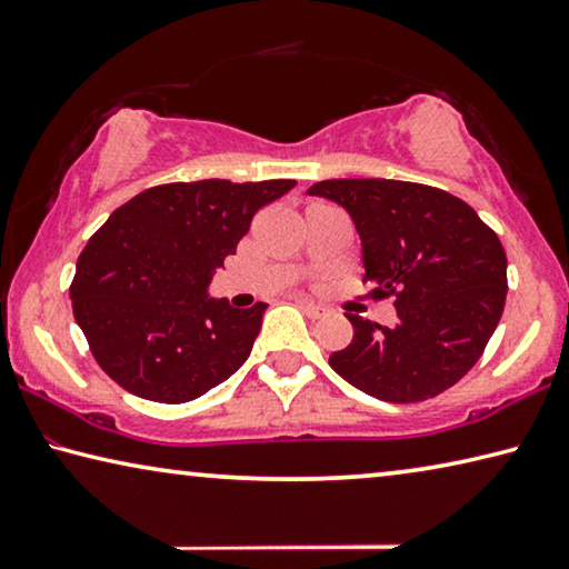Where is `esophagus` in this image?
I'll return each instance as SVG.
<instances>
[{
	"instance_id": "obj_1",
	"label": "esophagus",
	"mask_w": 569,
	"mask_h": 569,
	"mask_svg": "<svg viewBox=\"0 0 569 569\" xmlns=\"http://www.w3.org/2000/svg\"><path fill=\"white\" fill-rule=\"evenodd\" d=\"M298 306H301V311L306 316H311V319H323V316L329 313V308H323L313 301H306V298H298Z\"/></svg>"
}]
</instances>
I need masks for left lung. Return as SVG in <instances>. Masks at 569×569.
<instances>
[{
	"mask_svg": "<svg viewBox=\"0 0 569 569\" xmlns=\"http://www.w3.org/2000/svg\"><path fill=\"white\" fill-rule=\"evenodd\" d=\"M351 216L363 281L397 293L393 329L346 313L353 339L331 369L391 403L437 397L465 377L492 339L507 298V256L497 233L449 192L387 178L321 180L306 190Z\"/></svg>",
	"mask_w": 569,
	"mask_h": 569,
	"instance_id": "8db88e82",
	"label": "left lung"
}]
</instances>
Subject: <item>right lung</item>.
<instances>
[{"label":"right lung","instance_id":"obj_1","mask_svg":"<svg viewBox=\"0 0 569 569\" xmlns=\"http://www.w3.org/2000/svg\"><path fill=\"white\" fill-rule=\"evenodd\" d=\"M296 180L170 182L114 210L77 258L74 321L102 371L134 397L186 403L240 369L266 303L208 293L256 210Z\"/></svg>","mask_w":569,"mask_h":569}]
</instances>
